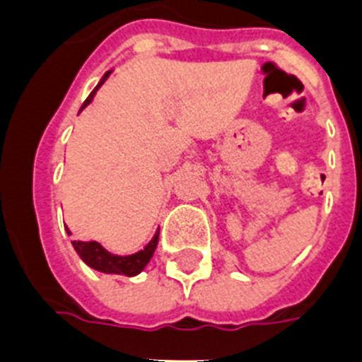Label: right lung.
I'll return each instance as SVG.
<instances>
[{
    "instance_id": "obj_1",
    "label": "right lung",
    "mask_w": 362,
    "mask_h": 362,
    "mask_svg": "<svg viewBox=\"0 0 362 362\" xmlns=\"http://www.w3.org/2000/svg\"><path fill=\"white\" fill-rule=\"evenodd\" d=\"M109 75H110V71H107V73L103 75V78H101V82L95 86V90L88 95V99L84 101V105H82V109H86L88 105L92 103L93 95L98 93L101 84L109 78ZM158 240H159V233H156L152 240L148 242L146 246L142 247V250H139L136 253H131V255H124V257H122V255H112V253L107 252L99 242H93V240L92 242L75 240L73 242V246H75L76 253L81 255L82 261H84L88 267L99 270V272H107V274L135 276L139 274V272L146 267L148 261L152 259L153 252H156V246H158Z\"/></svg>"
}]
</instances>
